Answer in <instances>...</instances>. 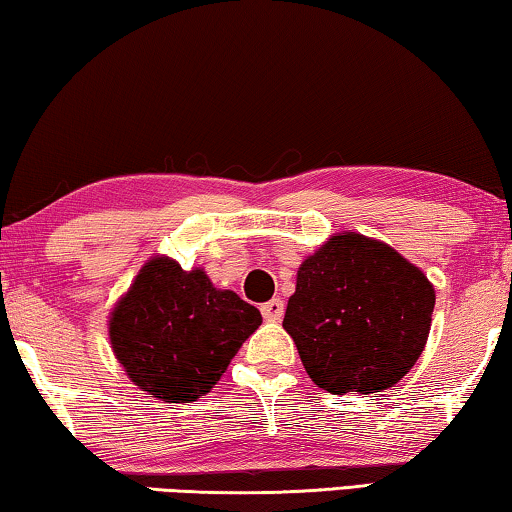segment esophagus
<instances>
[{"mask_svg":"<svg viewBox=\"0 0 512 512\" xmlns=\"http://www.w3.org/2000/svg\"><path fill=\"white\" fill-rule=\"evenodd\" d=\"M262 315L264 319H269V322H278V319H282V312H285V303H282L280 299H271L262 303Z\"/></svg>","mask_w":512,"mask_h":512,"instance_id":"1","label":"esophagus"}]
</instances>
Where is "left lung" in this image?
<instances>
[{"mask_svg":"<svg viewBox=\"0 0 512 512\" xmlns=\"http://www.w3.org/2000/svg\"><path fill=\"white\" fill-rule=\"evenodd\" d=\"M432 310L434 287L418 266L386 243L342 232L299 266L282 326L319 388L368 395L414 368Z\"/></svg>","mask_w":512,"mask_h":512,"instance_id":"1","label":"left lung"}]
</instances>
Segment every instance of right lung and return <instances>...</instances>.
Returning <instances> with one entry per match:
<instances>
[{"label": "right lung", "instance_id": "obj_1", "mask_svg": "<svg viewBox=\"0 0 512 512\" xmlns=\"http://www.w3.org/2000/svg\"><path fill=\"white\" fill-rule=\"evenodd\" d=\"M259 324L255 305L213 287L202 269L183 271L170 257H154L114 305L110 342L126 375L151 398L193 402L218 384Z\"/></svg>", "mask_w": 512, "mask_h": 512}]
</instances>
